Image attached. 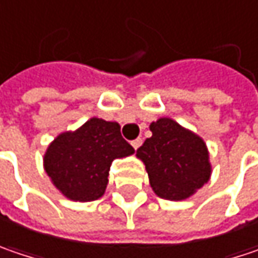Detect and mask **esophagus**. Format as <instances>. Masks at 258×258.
I'll return each instance as SVG.
<instances>
[{
	"label": "esophagus",
	"mask_w": 258,
	"mask_h": 258,
	"mask_svg": "<svg viewBox=\"0 0 258 258\" xmlns=\"http://www.w3.org/2000/svg\"><path fill=\"white\" fill-rule=\"evenodd\" d=\"M142 143H143V140H142V139H136V140H133V142H131V146L137 150V149L142 146Z\"/></svg>",
	"instance_id": "obj_1"
}]
</instances>
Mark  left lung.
Masks as SVG:
<instances>
[{
	"mask_svg": "<svg viewBox=\"0 0 258 258\" xmlns=\"http://www.w3.org/2000/svg\"><path fill=\"white\" fill-rule=\"evenodd\" d=\"M152 137L137 149L155 194L171 202L191 197L210 179L212 165L205 140L171 118L150 124Z\"/></svg>",
	"mask_w": 258,
	"mask_h": 258,
	"instance_id": "left-lung-1",
	"label": "left lung"
}]
</instances>
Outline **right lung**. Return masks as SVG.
Wrapping results in <instances>:
<instances>
[{
    "label": "right lung",
    "instance_id": "right-lung-1",
    "mask_svg": "<svg viewBox=\"0 0 258 258\" xmlns=\"http://www.w3.org/2000/svg\"><path fill=\"white\" fill-rule=\"evenodd\" d=\"M119 130L118 122L93 116L53 139L45 152L43 168L62 196L84 203L105 194L111 163L134 153Z\"/></svg>",
    "mask_w": 258,
    "mask_h": 258
}]
</instances>
